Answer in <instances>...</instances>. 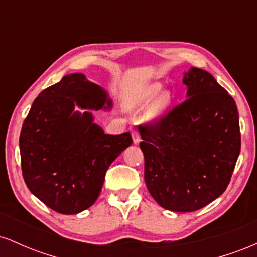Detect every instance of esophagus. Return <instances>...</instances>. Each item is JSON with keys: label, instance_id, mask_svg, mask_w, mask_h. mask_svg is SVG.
<instances>
[{"label": "esophagus", "instance_id": "obj_1", "mask_svg": "<svg viewBox=\"0 0 257 257\" xmlns=\"http://www.w3.org/2000/svg\"><path fill=\"white\" fill-rule=\"evenodd\" d=\"M132 138H133V143H134V144H139L141 141L140 134H139L138 131H133L132 132Z\"/></svg>", "mask_w": 257, "mask_h": 257}]
</instances>
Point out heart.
Segmentation results:
<instances>
[{"instance_id": "b5f03b06", "label": "heart", "mask_w": 257, "mask_h": 257, "mask_svg": "<svg viewBox=\"0 0 257 257\" xmlns=\"http://www.w3.org/2000/svg\"><path fill=\"white\" fill-rule=\"evenodd\" d=\"M161 83H153L147 85L139 95L137 102V110L147 111L151 108V116L153 118H159L166 113L170 104H172V94L170 91L163 90Z\"/></svg>"}]
</instances>
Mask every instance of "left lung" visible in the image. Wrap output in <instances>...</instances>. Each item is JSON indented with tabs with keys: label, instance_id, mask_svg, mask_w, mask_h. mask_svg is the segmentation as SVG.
I'll return each instance as SVG.
<instances>
[{
	"label": "left lung",
	"instance_id": "8db88e82",
	"mask_svg": "<svg viewBox=\"0 0 257 257\" xmlns=\"http://www.w3.org/2000/svg\"><path fill=\"white\" fill-rule=\"evenodd\" d=\"M182 83L187 99L139 132L149 192L162 208L188 213L225 192L240 131L235 101L210 73L191 67Z\"/></svg>",
	"mask_w": 257,
	"mask_h": 257
}]
</instances>
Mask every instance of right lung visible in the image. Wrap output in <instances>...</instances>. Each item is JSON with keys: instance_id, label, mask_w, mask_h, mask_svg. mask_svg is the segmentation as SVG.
Returning a JSON list of instances; mask_svg holds the SVG:
<instances>
[{"instance_id": "obj_1", "label": "right lung", "mask_w": 257, "mask_h": 257, "mask_svg": "<svg viewBox=\"0 0 257 257\" xmlns=\"http://www.w3.org/2000/svg\"><path fill=\"white\" fill-rule=\"evenodd\" d=\"M111 107L106 90L83 73L64 76L35 99L19 138L23 178L57 213L78 214L93 205L108 167L132 145L131 133L105 134L88 111Z\"/></svg>"}]
</instances>
